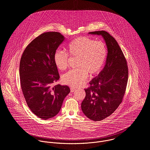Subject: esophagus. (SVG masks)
<instances>
[{"mask_svg":"<svg viewBox=\"0 0 150 150\" xmlns=\"http://www.w3.org/2000/svg\"><path fill=\"white\" fill-rule=\"evenodd\" d=\"M75 90H76V88H73V87H71V88H70V92H73Z\"/></svg>","mask_w":150,"mask_h":150,"instance_id":"34e87169","label":"esophagus"}]
</instances>
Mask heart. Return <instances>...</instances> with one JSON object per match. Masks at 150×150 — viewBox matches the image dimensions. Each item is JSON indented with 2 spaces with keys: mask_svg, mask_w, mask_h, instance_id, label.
Listing matches in <instances>:
<instances>
[{
  "mask_svg": "<svg viewBox=\"0 0 150 150\" xmlns=\"http://www.w3.org/2000/svg\"><path fill=\"white\" fill-rule=\"evenodd\" d=\"M67 54L57 50L54 54V61L58 69L64 70L68 66L69 55L78 58L77 67L62 76L64 84L72 87L83 86L88 76L98 75L102 70L107 57L105 43L86 36L77 38L70 42L67 47Z\"/></svg>",
  "mask_w": 150,
  "mask_h": 150,
  "instance_id": "heart-1",
  "label": "heart"
}]
</instances>
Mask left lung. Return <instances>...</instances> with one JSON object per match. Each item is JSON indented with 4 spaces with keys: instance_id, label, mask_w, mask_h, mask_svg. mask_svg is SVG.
Masks as SVG:
<instances>
[{
    "instance_id": "8db88e82",
    "label": "left lung",
    "mask_w": 150,
    "mask_h": 150,
    "mask_svg": "<svg viewBox=\"0 0 150 150\" xmlns=\"http://www.w3.org/2000/svg\"><path fill=\"white\" fill-rule=\"evenodd\" d=\"M101 35L107 48L106 64L99 74L85 89L86 96L81 103L84 114L91 120L101 121L118 107L124 96L128 79V68L124 55L115 39L104 30L91 32Z\"/></svg>"
}]
</instances>
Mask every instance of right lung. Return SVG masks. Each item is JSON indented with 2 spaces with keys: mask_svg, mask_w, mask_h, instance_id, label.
Here are the masks:
<instances>
[{
  "mask_svg": "<svg viewBox=\"0 0 150 150\" xmlns=\"http://www.w3.org/2000/svg\"><path fill=\"white\" fill-rule=\"evenodd\" d=\"M64 40L59 32L43 33L26 47L20 61V82L26 102L36 116L45 120L58 114L70 92L67 86H52L59 79L54 54Z\"/></svg>",
  "mask_w": 150,
  "mask_h": 150,
  "instance_id": "1",
  "label": "right lung"
}]
</instances>
